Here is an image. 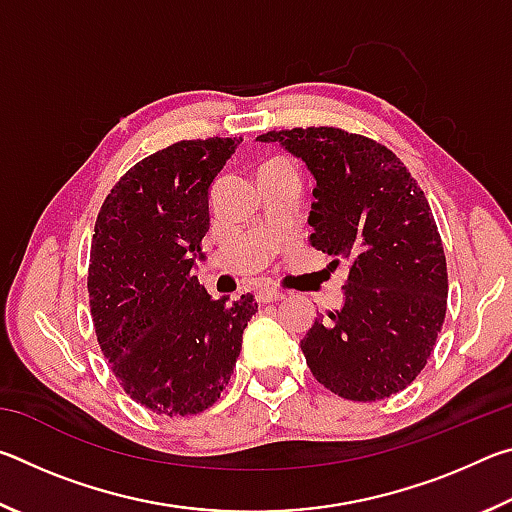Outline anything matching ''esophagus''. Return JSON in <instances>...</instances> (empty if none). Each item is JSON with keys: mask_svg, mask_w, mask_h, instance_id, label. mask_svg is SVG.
I'll use <instances>...</instances> for the list:
<instances>
[{"mask_svg": "<svg viewBox=\"0 0 512 512\" xmlns=\"http://www.w3.org/2000/svg\"><path fill=\"white\" fill-rule=\"evenodd\" d=\"M257 298H259V302H275V300H282L284 293L277 289H259Z\"/></svg>", "mask_w": 512, "mask_h": 512, "instance_id": "obj_1", "label": "esophagus"}]
</instances>
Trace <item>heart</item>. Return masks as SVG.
<instances>
[{"label": "heart", "mask_w": 512, "mask_h": 512, "mask_svg": "<svg viewBox=\"0 0 512 512\" xmlns=\"http://www.w3.org/2000/svg\"><path fill=\"white\" fill-rule=\"evenodd\" d=\"M268 164H273V162H268Z\"/></svg>", "instance_id": "heart-1"}]
</instances>
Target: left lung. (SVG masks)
<instances>
[{
  "mask_svg": "<svg viewBox=\"0 0 512 512\" xmlns=\"http://www.w3.org/2000/svg\"><path fill=\"white\" fill-rule=\"evenodd\" d=\"M305 162L316 180L309 244L348 259L345 300L300 341L329 391L375 402L427 366L447 311V264L424 192L386 146L339 128L259 135Z\"/></svg>",
  "mask_w": 512,
  "mask_h": 512,
  "instance_id": "8db88e82",
  "label": "left lung"
}]
</instances>
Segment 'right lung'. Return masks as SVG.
I'll return each instance as SVG.
<instances>
[{
    "label": "right lung",
    "instance_id": "right-lung-1",
    "mask_svg": "<svg viewBox=\"0 0 512 512\" xmlns=\"http://www.w3.org/2000/svg\"><path fill=\"white\" fill-rule=\"evenodd\" d=\"M241 137L171 144L112 187L94 225L88 293L97 341L119 384L158 415H194L219 400L257 311L198 284L210 189Z\"/></svg>",
    "mask_w": 512,
    "mask_h": 512
}]
</instances>
